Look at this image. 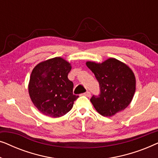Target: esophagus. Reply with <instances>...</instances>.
Returning a JSON list of instances; mask_svg holds the SVG:
<instances>
[{
  "mask_svg": "<svg viewBox=\"0 0 158 158\" xmlns=\"http://www.w3.org/2000/svg\"><path fill=\"white\" fill-rule=\"evenodd\" d=\"M83 95H84V96H87V97H90V96H91V94H90V91H86L85 93H84Z\"/></svg>",
  "mask_w": 158,
  "mask_h": 158,
  "instance_id": "esophagus-1",
  "label": "esophagus"
}]
</instances>
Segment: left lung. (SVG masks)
<instances>
[{
  "instance_id": "8db88e82",
  "label": "left lung",
  "mask_w": 158,
  "mask_h": 158,
  "mask_svg": "<svg viewBox=\"0 0 158 158\" xmlns=\"http://www.w3.org/2000/svg\"><path fill=\"white\" fill-rule=\"evenodd\" d=\"M86 65L99 83L100 94L90 98L97 111L111 116L128 106L135 92V77L128 66L114 58L102 63L87 62Z\"/></svg>"
}]
</instances>
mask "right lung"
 Segmentation results:
<instances>
[{"mask_svg": "<svg viewBox=\"0 0 158 158\" xmlns=\"http://www.w3.org/2000/svg\"><path fill=\"white\" fill-rule=\"evenodd\" d=\"M71 65L61 57L38 64L32 70L29 84L30 98L39 111L50 117L69 112L78 96L73 93V83L68 79Z\"/></svg>", "mask_w": 158, "mask_h": 158, "instance_id": "right-lung-1", "label": "right lung"}]
</instances>
